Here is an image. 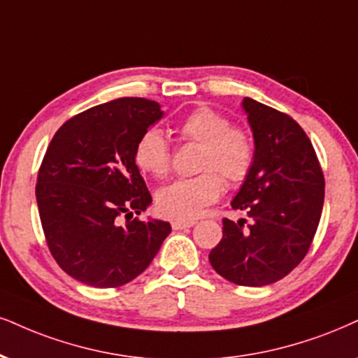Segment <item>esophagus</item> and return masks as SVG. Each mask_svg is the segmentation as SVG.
Segmentation results:
<instances>
[{
	"label": "esophagus",
	"instance_id": "esophagus-1",
	"mask_svg": "<svg viewBox=\"0 0 358 358\" xmlns=\"http://www.w3.org/2000/svg\"><path fill=\"white\" fill-rule=\"evenodd\" d=\"M194 220H172V229L174 231H180V229H187V227H192L194 226Z\"/></svg>",
	"mask_w": 358,
	"mask_h": 358
}]
</instances>
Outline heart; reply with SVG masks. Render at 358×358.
I'll use <instances>...</instances> for the list:
<instances>
[{"instance_id":"obj_1","label":"heart","mask_w":358,"mask_h":358,"mask_svg":"<svg viewBox=\"0 0 358 358\" xmlns=\"http://www.w3.org/2000/svg\"><path fill=\"white\" fill-rule=\"evenodd\" d=\"M182 141L201 144L196 178L179 179L162 187L156 196V207L164 217L191 220L202 214L222 194L220 175L231 184L242 182L254 166L255 144L244 127L210 108H197L179 122ZM171 145L156 127L145 129L134 148V162L154 178H166L171 171Z\"/></svg>"}]
</instances>
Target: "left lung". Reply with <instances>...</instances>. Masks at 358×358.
Listing matches in <instances>:
<instances>
[{
	"mask_svg": "<svg viewBox=\"0 0 358 358\" xmlns=\"http://www.w3.org/2000/svg\"><path fill=\"white\" fill-rule=\"evenodd\" d=\"M254 134V166L231 202L239 222L224 219L222 239L210 250L214 271L237 285L284 279L310 249L322 215L325 180L310 139L289 114L244 98Z\"/></svg>",
	"mask_w": 358,
	"mask_h": 358,
	"instance_id": "left-lung-1",
	"label": "left lung"
}]
</instances>
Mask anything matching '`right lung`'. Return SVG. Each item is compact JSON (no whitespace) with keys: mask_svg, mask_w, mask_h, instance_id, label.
Segmentation results:
<instances>
[{"mask_svg":"<svg viewBox=\"0 0 358 358\" xmlns=\"http://www.w3.org/2000/svg\"><path fill=\"white\" fill-rule=\"evenodd\" d=\"M162 116L156 101L114 99L68 119L48 145L36 184L39 217L51 255L73 279L124 285L169 236L164 220H131L152 202L134 162L136 143Z\"/></svg>","mask_w":358,"mask_h":358,"instance_id":"obj_1","label":"right lung"}]
</instances>
